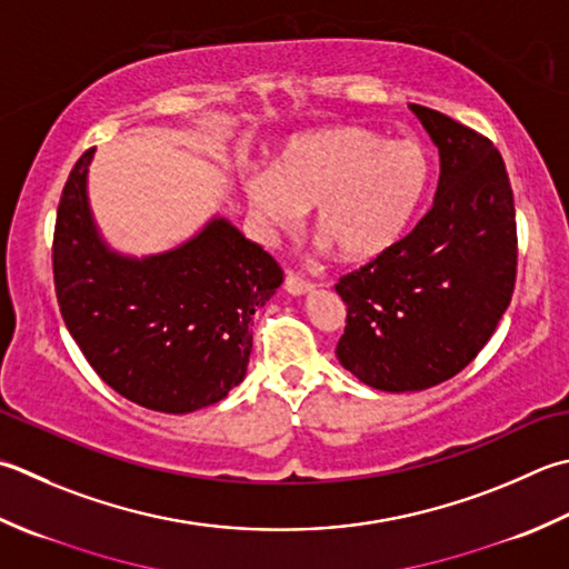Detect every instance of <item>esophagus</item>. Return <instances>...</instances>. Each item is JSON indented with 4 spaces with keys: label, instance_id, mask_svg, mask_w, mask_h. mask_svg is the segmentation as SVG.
I'll return each instance as SVG.
<instances>
[{
    "label": "esophagus",
    "instance_id": "1",
    "mask_svg": "<svg viewBox=\"0 0 569 569\" xmlns=\"http://www.w3.org/2000/svg\"><path fill=\"white\" fill-rule=\"evenodd\" d=\"M283 288H286V293H291V296H308V293L316 291L313 283L303 281V278L296 276V273H288V276H286Z\"/></svg>",
    "mask_w": 569,
    "mask_h": 569
}]
</instances>
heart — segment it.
Instances as JSON below:
<instances>
[{
  "label": "heart",
  "mask_w": 569,
  "mask_h": 569,
  "mask_svg": "<svg viewBox=\"0 0 569 569\" xmlns=\"http://www.w3.org/2000/svg\"><path fill=\"white\" fill-rule=\"evenodd\" d=\"M425 144L362 126H332L288 140L271 167L241 177L266 233L291 231L313 207L322 249L365 266L395 251L415 227L431 184Z\"/></svg>",
  "instance_id": "obj_1"
}]
</instances>
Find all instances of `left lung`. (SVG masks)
I'll list each match as a JSON object with an SVG mask.
<instances>
[{
    "instance_id": "1",
    "label": "left lung",
    "mask_w": 569,
    "mask_h": 569,
    "mask_svg": "<svg viewBox=\"0 0 569 569\" xmlns=\"http://www.w3.org/2000/svg\"><path fill=\"white\" fill-rule=\"evenodd\" d=\"M439 148L433 207L385 259L340 278L348 326L338 360L367 387L421 392L491 340L516 286L513 189L493 142L411 103Z\"/></svg>"
}]
</instances>
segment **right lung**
<instances>
[{
    "label": "right lung",
    "instance_id": "add662e5",
    "mask_svg": "<svg viewBox=\"0 0 569 569\" xmlns=\"http://www.w3.org/2000/svg\"><path fill=\"white\" fill-rule=\"evenodd\" d=\"M73 164L53 233V283L66 328L100 380L130 402L189 415L224 399L247 377L251 316L283 273L224 214L177 247L132 256L100 233L88 172Z\"/></svg>",
    "mask_w": 569,
    "mask_h": 569
}]
</instances>
